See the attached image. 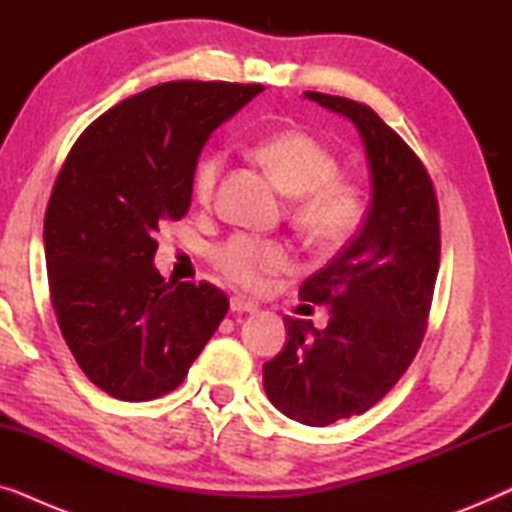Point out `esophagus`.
<instances>
[{
    "label": "esophagus",
    "instance_id": "34e87169",
    "mask_svg": "<svg viewBox=\"0 0 512 512\" xmlns=\"http://www.w3.org/2000/svg\"><path fill=\"white\" fill-rule=\"evenodd\" d=\"M258 310V305L256 303H249V300H244V298H230V312H235V314H254Z\"/></svg>",
    "mask_w": 512,
    "mask_h": 512
}]
</instances>
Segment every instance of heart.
<instances>
[{
  "mask_svg": "<svg viewBox=\"0 0 512 512\" xmlns=\"http://www.w3.org/2000/svg\"><path fill=\"white\" fill-rule=\"evenodd\" d=\"M286 195H293L291 219L317 247H338L354 233L363 216L361 188L338 177V158L317 137L303 130H282L254 149ZM223 172L221 153H207L193 172V193L202 205L214 200ZM214 265L230 282L261 289L272 275L289 270L291 254L282 242L256 235H233L214 249Z\"/></svg>",
  "mask_w": 512,
  "mask_h": 512,
  "instance_id": "b5f03b06",
  "label": "heart"
}]
</instances>
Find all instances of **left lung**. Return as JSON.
Returning <instances> with one entry per match:
<instances>
[{"label":"left lung","instance_id":"1","mask_svg":"<svg viewBox=\"0 0 512 512\" xmlns=\"http://www.w3.org/2000/svg\"><path fill=\"white\" fill-rule=\"evenodd\" d=\"M305 97L356 125L373 198L354 240L298 291L331 307L328 326L284 317L289 340L263 366V387L286 417L328 426L373 408L415 359L438 275L440 219L422 160L368 104Z\"/></svg>","mask_w":512,"mask_h":512}]
</instances>
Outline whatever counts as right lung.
Returning <instances> with one entry per match:
<instances>
[{"label": "right lung", "instance_id": "right-lung-1", "mask_svg": "<svg viewBox=\"0 0 512 512\" xmlns=\"http://www.w3.org/2000/svg\"><path fill=\"white\" fill-rule=\"evenodd\" d=\"M263 86L170 81L88 125L55 179L44 221L51 303L69 352L118 401L177 389L228 312L200 282H165L156 233L191 207L209 135Z\"/></svg>", "mask_w": 512, "mask_h": 512}]
</instances>
